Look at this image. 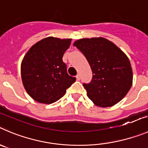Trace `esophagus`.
Listing matches in <instances>:
<instances>
[{
  "label": "esophagus",
  "mask_w": 148,
  "mask_h": 148,
  "mask_svg": "<svg viewBox=\"0 0 148 148\" xmlns=\"http://www.w3.org/2000/svg\"><path fill=\"white\" fill-rule=\"evenodd\" d=\"M76 77H77V80H79V79H80V74H78L77 76H76Z\"/></svg>",
  "instance_id": "esophagus-1"
}]
</instances>
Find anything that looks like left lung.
I'll use <instances>...</instances> for the list:
<instances>
[{
	"mask_svg": "<svg viewBox=\"0 0 148 148\" xmlns=\"http://www.w3.org/2000/svg\"><path fill=\"white\" fill-rule=\"evenodd\" d=\"M74 46L85 55L93 72L90 82L83 83L88 98L101 107L122 100L133 80L130 61L124 52L101 37L77 40Z\"/></svg>",
	"mask_w": 148,
	"mask_h": 148,
	"instance_id": "1",
	"label": "left lung"
}]
</instances>
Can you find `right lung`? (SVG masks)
I'll return each mask as SVG.
<instances>
[{"mask_svg": "<svg viewBox=\"0 0 148 148\" xmlns=\"http://www.w3.org/2000/svg\"><path fill=\"white\" fill-rule=\"evenodd\" d=\"M71 39L47 37L32 46L21 64L23 85L29 96L39 103H52L63 97L76 81L63 62Z\"/></svg>", "mask_w": 148, "mask_h": 148, "instance_id": "right-lung-1", "label": "right lung"}]
</instances>
